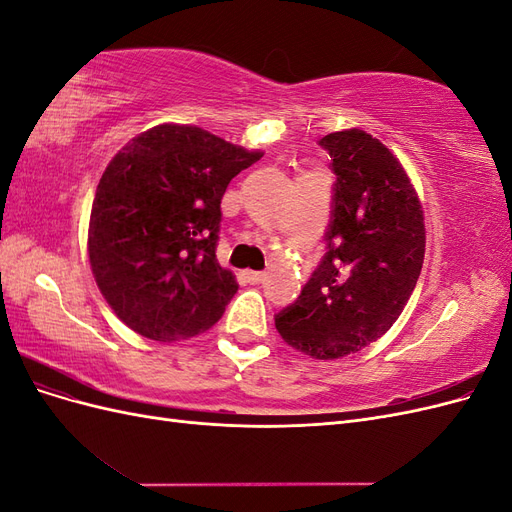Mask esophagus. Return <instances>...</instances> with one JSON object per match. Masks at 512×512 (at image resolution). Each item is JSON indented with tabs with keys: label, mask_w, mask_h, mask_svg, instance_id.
I'll return each instance as SVG.
<instances>
[{
	"label": "esophagus",
	"mask_w": 512,
	"mask_h": 512,
	"mask_svg": "<svg viewBox=\"0 0 512 512\" xmlns=\"http://www.w3.org/2000/svg\"><path fill=\"white\" fill-rule=\"evenodd\" d=\"M262 277H265V273H262V271H245V280L250 284L262 282Z\"/></svg>",
	"instance_id": "1"
}]
</instances>
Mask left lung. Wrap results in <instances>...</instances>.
I'll list each match as a JSON object with an SVG mask.
<instances>
[{"instance_id":"8db88e82","label":"left lung","mask_w":512,"mask_h":512,"mask_svg":"<svg viewBox=\"0 0 512 512\" xmlns=\"http://www.w3.org/2000/svg\"><path fill=\"white\" fill-rule=\"evenodd\" d=\"M318 145L335 175L327 252L275 327L294 350L329 361L376 342L404 312L423 267L425 224L406 170L378 138L354 128Z\"/></svg>"}]
</instances>
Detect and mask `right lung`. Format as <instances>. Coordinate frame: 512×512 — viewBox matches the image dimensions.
<instances>
[{
    "label": "right lung",
    "instance_id": "add662e5",
    "mask_svg": "<svg viewBox=\"0 0 512 512\" xmlns=\"http://www.w3.org/2000/svg\"><path fill=\"white\" fill-rule=\"evenodd\" d=\"M260 158L196 126L164 123L106 166L89 218V262L132 331L177 342L222 318L239 288L215 256L222 196Z\"/></svg>",
    "mask_w": 512,
    "mask_h": 512
}]
</instances>
